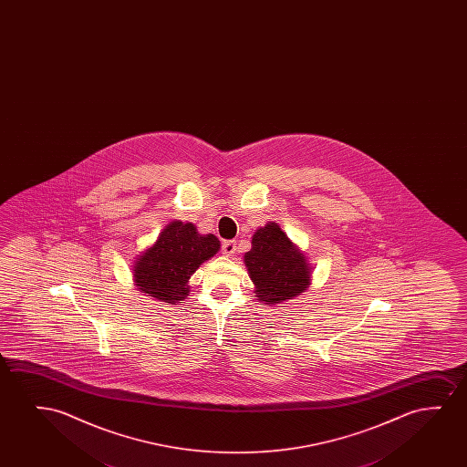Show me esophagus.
<instances>
[{"label":"esophagus","instance_id":"34e87169","mask_svg":"<svg viewBox=\"0 0 467 467\" xmlns=\"http://www.w3.org/2000/svg\"><path fill=\"white\" fill-rule=\"evenodd\" d=\"M222 252L226 256H234V254H236V243L234 241H224L223 245H222Z\"/></svg>","mask_w":467,"mask_h":467}]
</instances>
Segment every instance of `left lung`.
Returning <instances> with one entry per match:
<instances>
[{
	"mask_svg": "<svg viewBox=\"0 0 467 467\" xmlns=\"http://www.w3.org/2000/svg\"><path fill=\"white\" fill-rule=\"evenodd\" d=\"M256 300L275 306L306 292L313 266L305 252L288 239L275 222L260 226L252 236V249L244 255Z\"/></svg>",
	"mask_w": 467,
	"mask_h": 467,
	"instance_id": "1",
	"label": "left lung"
}]
</instances>
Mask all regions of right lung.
Segmentation results:
<instances>
[{
  "mask_svg": "<svg viewBox=\"0 0 467 467\" xmlns=\"http://www.w3.org/2000/svg\"><path fill=\"white\" fill-rule=\"evenodd\" d=\"M220 250L213 234H199L190 222L172 220L162 228L158 239L135 256L132 265L134 285L141 294L167 305H179L190 295V279L202 263Z\"/></svg>",
  "mask_w": 467,
  "mask_h": 467,
  "instance_id": "add662e5",
  "label": "right lung"
}]
</instances>
